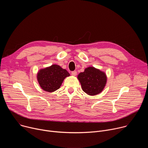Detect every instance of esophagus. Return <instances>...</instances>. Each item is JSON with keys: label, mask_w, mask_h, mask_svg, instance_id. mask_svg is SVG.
<instances>
[{"label": "esophagus", "mask_w": 148, "mask_h": 148, "mask_svg": "<svg viewBox=\"0 0 148 148\" xmlns=\"http://www.w3.org/2000/svg\"><path fill=\"white\" fill-rule=\"evenodd\" d=\"M71 75L73 76H75L77 75V71H73L71 72Z\"/></svg>", "instance_id": "esophagus-1"}]
</instances>
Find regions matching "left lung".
I'll use <instances>...</instances> for the list:
<instances>
[{
	"instance_id": "left-lung-1",
	"label": "left lung",
	"mask_w": 148,
	"mask_h": 148,
	"mask_svg": "<svg viewBox=\"0 0 148 148\" xmlns=\"http://www.w3.org/2000/svg\"><path fill=\"white\" fill-rule=\"evenodd\" d=\"M78 79L82 90L90 95H95L101 92L107 83V76L104 72L93 67H89L80 73Z\"/></svg>"
}]
</instances>
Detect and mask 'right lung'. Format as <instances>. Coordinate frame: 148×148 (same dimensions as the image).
Masks as SVG:
<instances>
[{
    "label": "right lung",
    "instance_id": "obj_1",
    "mask_svg": "<svg viewBox=\"0 0 148 148\" xmlns=\"http://www.w3.org/2000/svg\"><path fill=\"white\" fill-rule=\"evenodd\" d=\"M69 76L70 74L66 70L54 64L40 70L37 73V78L42 89L52 92L59 89L64 78Z\"/></svg>",
    "mask_w": 148,
    "mask_h": 148
}]
</instances>
